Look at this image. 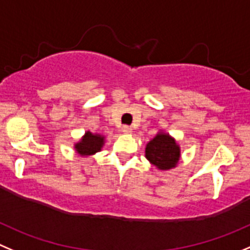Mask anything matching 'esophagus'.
Returning a JSON list of instances; mask_svg holds the SVG:
<instances>
[{
  "label": "esophagus",
  "mask_w": 250,
  "mask_h": 250,
  "mask_svg": "<svg viewBox=\"0 0 250 250\" xmlns=\"http://www.w3.org/2000/svg\"><path fill=\"white\" fill-rule=\"evenodd\" d=\"M121 131L124 132V134H131L132 132V129L130 126H127V125H125V126H123V129H121Z\"/></svg>",
  "instance_id": "34e87169"
}]
</instances>
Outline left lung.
<instances>
[{"label": "left lung", "instance_id": "8db88e82", "mask_svg": "<svg viewBox=\"0 0 250 250\" xmlns=\"http://www.w3.org/2000/svg\"><path fill=\"white\" fill-rule=\"evenodd\" d=\"M179 157V146L175 140L167 134H158L146 146V158L158 169L168 170L174 168Z\"/></svg>", "mask_w": 250, "mask_h": 250}]
</instances>
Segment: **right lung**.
Returning a JSON list of instances; mask_svg holds the SVG:
<instances>
[{"instance_id":"obj_1","label":"right lung","mask_w":250,"mask_h":250,"mask_svg":"<svg viewBox=\"0 0 250 250\" xmlns=\"http://www.w3.org/2000/svg\"><path fill=\"white\" fill-rule=\"evenodd\" d=\"M104 145V137L101 135L92 134L91 131H87L84 136L82 137L78 144L75 145V148L78 154L81 156H91L97 153L102 149Z\"/></svg>"}]
</instances>
